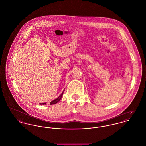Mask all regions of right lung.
Instances as JSON below:
<instances>
[{
    "instance_id": "obj_1",
    "label": "right lung",
    "mask_w": 146,
    "mask_h": 146,
    "mask_svg": "<svg viewBox=\"0 0 146 146\" xmlns=\"http://www.w3.org/2000/svg\"><path fill=\"white\" fill-rule=\"evenodd\" d=\"M64 91H65V90H64V91L62 92V94H61L57 98H56V99H55L54 100L51 101L50 103V105H54V104H56L57 102H58V101L61 100V98L62 97ZM46 102H45V103H40V105H46Z\"/></svg>"
}]
</instances>
